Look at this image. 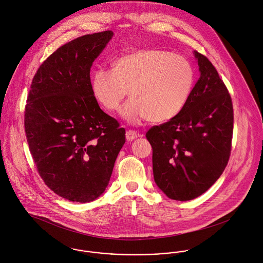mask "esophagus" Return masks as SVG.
Masks as SVG:
<instances>
[{
  "instance_id": "obj_1",
  "label": "esophagus",
  "mask_w": 263,
  "mask_h": 263,
  "mask_svg": "<svg viewBox=\"0 0 263 263\" xmlns=\"http://www.w3.org/2000/svg\"><path fill=\"white\" fill-rule=\"evenodd\" d=\"M137 137H138V133L136 131H134V130H128L126 132V138L129 141H132V140L136 139Z\"/></svg>"
}]
</instances>
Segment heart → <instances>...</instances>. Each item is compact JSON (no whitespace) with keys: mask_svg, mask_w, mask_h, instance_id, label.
Instances as JSON below:
<instances>
[{"mask_svg":"<svg viewBox=\"0 0 263 263\" xmlns=\"http://www.w3.org/2000/svg\"><path fill=\"white\" fill-rule=\"evenodd\" d=\"M196 71L181 55L160 49H141L124 54L112 63V70L97 68L91 88L97 101L114 112L129 90L132 98L122 114L131 123L143 119L166 122L185 107L195 87Z\"/></svg>","mask_w":263,"mask_h":263,"instance_id":"1","label":"heart"}]
</instances>
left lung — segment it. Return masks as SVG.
<instances>
[{
	"instance_id": "8db88e82",
	"label": "left lung",
	"mask_w": 263,
	"mask_h": 263,
	"mask_svg": "<svg viewBox=\"0 0 263 263\" xmlns=\"http://www.w3.org/2000/svg\"><path fill=\"white\" fill-rule=\"evenodd\" d=\"M201 77L176 117L152 126L154 180L176 201L193 200L208 191L228 164L233 136L232 99L212 62L195 51Z\"/></svg>"
}]
</instances>
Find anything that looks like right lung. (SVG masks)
<instances>
[{
    "mask_svg": "<svg viewBox=\"0 0 263 263\" xmlns=\"http://www.w3.org/2000/svg\"><path fill=\"white\" fill-rule=\"evenodd\" d=\"M112 36L103 31L60 46L30 86L24 112L30 153L45 184L68 201L88 203L104 193L125 143V129L100 108L89 78Z\"/></svg>",
    "mask_w": 263,
    "mask_h": 263,
    "instance_id": "add662e5",
    "label": "right lung"
}]
</instances>
